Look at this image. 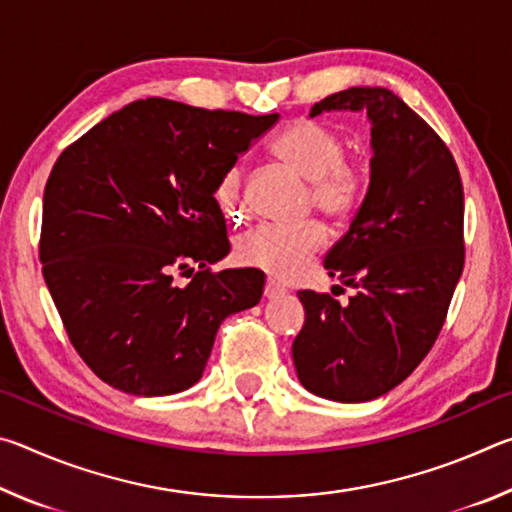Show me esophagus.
I'll return each mask as SVG.
<instances>
[{"instance_id":"obj_1","label":"esophagus","mask_w":512,"mask_h":512,"mask_svg":"<svg viewBox=\"0 0 512 512\" xmlns=\"http://www.w3.org/2000/svg\"><path fill=\"white\" fill-rule=\"evenodd\" d=\"M284 293H287V291H284L277 282H273V280H268V282H266V287H264V298H266V300L282 298Z\"/></svg>"}]
</instances>
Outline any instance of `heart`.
<instances>
[{"mask_svg": "<svg viewBox=\"0 0 512 512\" xmlns=\"http://www.w3.org/2000/svg\"><path fill=\"white\" fill-rule=\"evenodd\" d=\"M275 158L311 183V205L332 221H345L359 210L366 196V173L357 162L345 160V140L320 121L300 119L273 142ZM216 201L228 216L244 214L241 171L228 169L216 185ZM327 244L320 223L302 228L259 225L237 239L235 255L244 266L259 268L277 280H296Z\"/></svg>", "mask_w": 512, "mask_h": 512, "instance_id": "obj_1", "label": "heart"}]
</instances>
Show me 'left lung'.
Wrapping results in <instances>:
<instances>
[{
  "label": "left lung",
  "mask_w": 512,
  "mask_h": 512,
  "mask_svg": "<svg viewBox=\"0 0 512 512\" xmlns=\"http://www.w3.org/2000/svg\"><path fill=\"white\" fill-rule=\"evenodd\" d=\"M329 110H366L372 124L366 198L325 257L354 296L341 305L300 291L305 325L291 354L309 393L350 404L393 391L436 343L465 264V205L452 153L397 94L350 88L309 115Z\"/></svg>",
  "instance_id": "8db88e82"
}]
</instances>
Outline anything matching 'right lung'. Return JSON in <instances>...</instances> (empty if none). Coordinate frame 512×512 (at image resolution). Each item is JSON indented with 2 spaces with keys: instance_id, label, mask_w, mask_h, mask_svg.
I'll return each instance as SVG.
<instances>
[{
  "instance_id": "add662e5",
  "label": "right lung",
  "mask_w": 512,
  "mask_h": 512,
  "mask_svg": "<svg viewBox=\"0 0 512 512\" xmlns=\"http://www.w3.org/2000/svg\"><path fill=\"white\" fill-rule=\"evenodd\" d=\"M277 119L151 97L60 153L42 203V275L74 350L108 386L187 391L223 320L262 298L264 273L210 268L230 253L214 194ZM178 270L195 274L185 288Z\"/></svg>"
}]
</instances>
